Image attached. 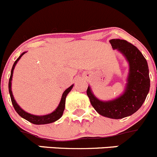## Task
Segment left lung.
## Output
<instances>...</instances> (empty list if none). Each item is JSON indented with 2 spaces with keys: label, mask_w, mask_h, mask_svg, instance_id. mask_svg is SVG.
Returning a JSON list of instances; mask_svg holds the SVG:
<instances>
[{
  "label": "left lung",
  "mask_w": 157,
  "mask_h": 157,
  "mask_svg": "<svg viewBox=\"0 0 157 157\" xmlns=\"http://www.w3.org/2000/svg\"><path fill=\"white\" fill-rule=\"evenodd\" d=\"M109 43L113 49L125 56L129 63L130 71L125 90L118 98L109 101L98 100L90 86L86 94L99 114L112 119H121L136 112L145 101L150 86L149 68L145 57L134 45L121 39H112Z\"/></svg>",
  "instance_id": "8db88e82"
}]
</instances>
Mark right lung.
<instances>
[{
  "mask_svg": "<svg viewBox=\"0 0 157 157\" xmlns=\"http://www.w3.org/2000/svg\"><path fill=\"white\" fill-rule=\"evenodd\" d=\"M26 52H24L23 54H21V55L18 57L16 60V61L13 63V67H12L11 72H10V77L9 79V83H8V89H9V93H10V99H11L12 104H13V108L16 110V112L21 116L22 118L25 119L26 121H29V122L32 123L33 124H37V125H40V124H51V123L55 122L56 121L59 120L60 117L63 115V110H64L65 108V101H66V97L67 95L69 94L70 91L71 90V89L73 88L74 85H71L70 87H68L64 92L63 93V95H62L61 100H60V103H59L58 106L57 107V109L52 112L51 113L47 114V115H43V116H36V115H33V114L28 113L25 112L24 109H21L19 105L17 103V102L15 101L14 98H13V94H12L11 91V80H12V77H13V69H14L15 66H16L17 63L18 62V60L21 59V57L25 54Z\"/></svg>",
  "mask_w": 157,
  "mask_h": 157,
  "instance_id": "1",
  "label": "right lung"
}]
</instances>
